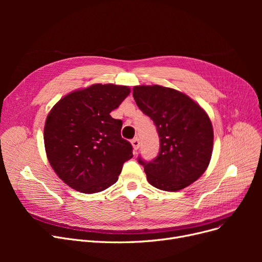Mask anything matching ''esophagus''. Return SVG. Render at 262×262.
<instances>
[{"label": "esophagus", "mask_w": 262, "mask_h": 262, "mask_svg": "<svg viewBox=\"0 0 262 262\" xmlns=\"http://www.w3.org/2000/svg\"><path fill=\"white\" fill-rule=\"evenodd\" d=\"M132 144H133V147L134 149H138L139 146H140V141L138 139V137H135V138L132 140Z\"/></svg>", "instance_id": "obj_1"}]
</instances>
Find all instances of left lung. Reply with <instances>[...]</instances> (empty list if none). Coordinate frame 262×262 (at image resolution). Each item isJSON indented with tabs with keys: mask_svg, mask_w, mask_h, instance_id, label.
I'll use <instances>...</instances> for the list:
<instances>
[{
	"mask_svg": "<svg viewBox=\"0 0 262 262\" xmlns=\"http://www.w3.org/2000/svg\"><path fill=\"white\" fill-rule=\"evenodd\" d=\"M133 96L153 120L160 141L155 159L138 158L147 182L171 192L194 183L207 169L212 154L213 129L208 115L188 95L167 87L136 86Z\"/></svg>",
	"mask_w": 262,
	"mask_h": 262,
	"instance_id": "left-lung-1",
	"label": "left lung"
}]
</instances>
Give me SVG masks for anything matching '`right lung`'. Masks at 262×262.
Returning <instances> with one entry per match:
<instances>
[{
  "instance_id": "right-lung-1",
  "label": "right lung",
  "mask_w": 262,
  "mask_h": 262,
  "mask_svg": "<svg viewBox=\"0 0 262 262\" xmlns=\"http://www.w3.org/2000/svg\"><path fill=\"white\" fill-rule=\"evenodd\" d=\"M126 86L95 84L73 91L55 105L45 125L49 162L61 181L82 193H96L118 181L133 157L121 137L122 121L109 114L129 94Z\"/></svg>"
}]
</instances>
